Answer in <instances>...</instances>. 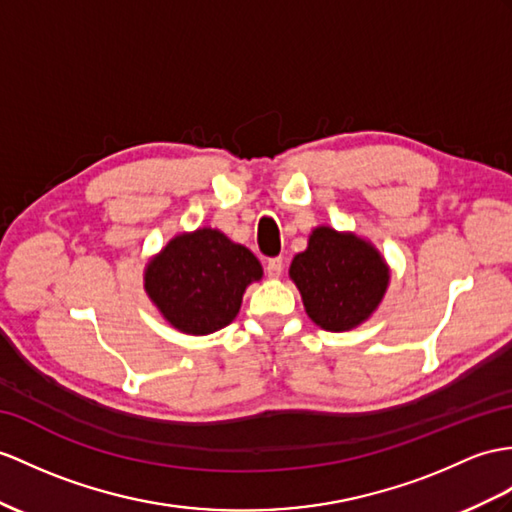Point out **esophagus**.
<instances>
[{"mask_svg":"<svg viewBox=\"0 0 512 512\" xmlns=\"http://www.w3.org/2000/svg\"><path fill=\"white\" fill-rule=\"evenodd\" d=\"M282 271H284V258L282 256L267 260V276L269 278H280Z\"/></svg>","mask_w":512,"mask_h":512,"instance_id":"esophagus-1","label":"esophagus"}]
</instances>
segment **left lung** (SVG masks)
<instances>
[{
    "label": "left lung",
    "mask_w": 512,
    "mask_h": 512,
    "mask_svg": "<svg viewBox=\"0 0 512 512\" xmlns=\"http://www.w3.org/2000/svg\"><path fill=\"white\" fill-rule=\"evenodd\" d=\"M291 278L302 293L308 317L330 332L363 323L389 284V269L367 241L321 226L308 249L291 263Z\"/></svg>",
    "instance_id": "8db88e82"
}]
</instances>
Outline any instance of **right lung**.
<instances>
[{
	"instance_id": "add662e5",
	"label": "right lung",
	"mask_w": 512,
	"mask_h": 512,
	"mask_svg": "<svg viewBox=\"0 0 512 512\" xmlns=\"http://www.w3.org/2000/svg\"><path fill=\"white\" fill-rule=\"evenodd\" d=\"M263 278L247 247L217 230L180 234L147 265L145 291L173 328L210 334L236 317L245 286Z\"/></svg>"
}]
</instances>
